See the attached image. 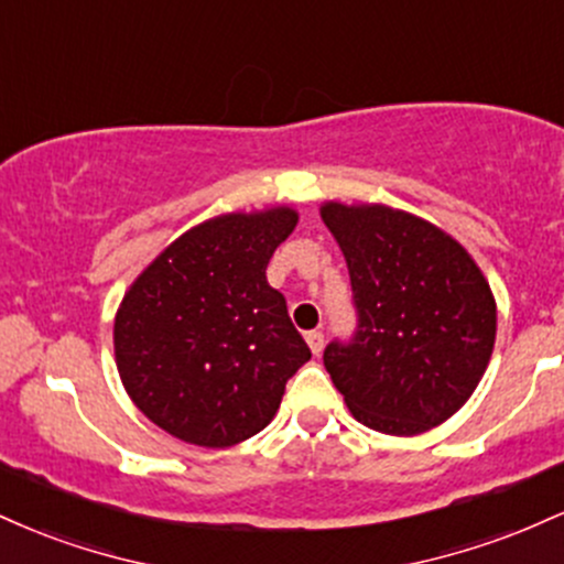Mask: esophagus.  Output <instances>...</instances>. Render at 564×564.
<instances>
[{
    "mask_svg": "<svg viewBox=\"0 0 564 564\" xmlns=\"http://www.w3.org/2000/svg\"><path fill=\"white\" fill-rule=\"evenodd\" d=\"M304 341H307L310 352H313V355H318L323 349V334L321 332H307V334H304Z\"/></svg>",
    "mask_w": 564,
    "mask_h": 564,
    "instance_id": "34e87169",
    "label": "esophagus"
}]
</instances>
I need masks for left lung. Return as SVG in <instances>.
Listing matches in <instances>:
<instances>
[{"instance_id": "left-lung-1", "label": "left lung", "mask_w": 564, "mask_h": 564, "mask_svg": "<svg viewBox=\"0 0 564 564\" xmlns=\"http://www.w3.org/2000/svg\"><path fill=\"white\" fill-rule=\"evenodd\" d=\"M352 281L358 332L323 366L360 424L413 437L443 424L480 384L496 300L456 238L384 204L321 206Z\"/></svg>"}]
</instances>
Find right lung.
Returning a JSON list of instances; mask_svg holds the SVG:
<instances>
[{
  "label": "right lung",
  "mask_w": 564,
  "mask_h": 564,
  "mask_svg": "<svg viewBox=\"0 0 564 564\" xmlns=\"http://www.w3.org/2000/svg\"><path fill=\"white\" fill-rule=\"evenodd\" d=\"M300 223L291 206L196 225L121 300L113 352L132 403L172 437L230 448L273 422L286 381L310 360L270 257Z\"/></svg>",
  "instance_id": "1"
}]
</instances>
